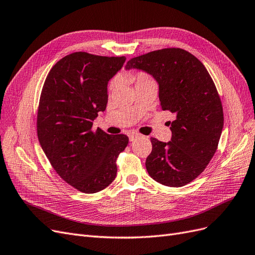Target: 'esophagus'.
Returning a JSON list of instances; mask_svg holds the SVG:
<instances>
[{"instance_id": "1", "label": "esophagus", "mask_w": 255, "mask_h": 255, "mask_svg": "<svg viewBox=\"0 0 255 255\" xmlns=\"http://www.w3.org/2000/svg\"><path fill=\"white\" fill-rule=\"evenodd\" d=\"M139 135L138 134H135V133H131V134H128V138H129V141H134V140L136 138H138Z\"/></svg>"}]
</instances>
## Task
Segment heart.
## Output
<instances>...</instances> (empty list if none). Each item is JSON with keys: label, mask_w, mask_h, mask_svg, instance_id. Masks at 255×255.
Masks as SVG:
<instances>
[{"label": "heart", "mask_w": 255, "mask_h": 255, "mask_svg": "<svg viewBox=\"0 0 255 255\" xmlns=\"http://www.w3.org/2000/svg\"><path fill=\"white\" fill-rule=\"evenodd\" d=\"M130 79L135 82V85L141 83V82H144V81H151L152 80V78L148 75H146L145 73H138L136 75H131ZM112 86H114V82L112 83Z\"/></svg>", "instance_id": "b5f03b06"}]
</instances>
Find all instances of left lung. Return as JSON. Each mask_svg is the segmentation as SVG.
<instances>
[{
  "label": "left lung",
  "mask_w": 255,
  "mask_h": 255,
  "mask_svg": "<svg viewBox=\"0 0 255 255\" xmlns=\"http://www.w3.org/2000/svg\"><path fill=\"white\" fill-rule=\"evenodd\" d=\"M126 69L151 75L159 85L161 109L176 115L170 122L169 142L151 138L152 152L145 160L148 175L163 186H186L212 159L224 128L222 102L211 76L181 48L147 52L130 59Z\"/></svg>",
  "instance_id": "1"
}]
</instances>
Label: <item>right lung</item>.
Masks as SVG:
<instances>
[{"label": "right lung", "instance_id": "obj_1", "mask_svg": "<svg viewBox=\"0 0 255 255\" xmlns=\"http://www.w3.org/2000/svg\"><path fill=\"white\" fill-rule=\"evenodd\" d=\"M126 57L77 51L52 66L44 82L37 129L42 150L59 176L87 194L114 181L116 159L128 137L93 130V121L108 104V83Z\"/></svg>", "mask_w": 255, "mask_h": 255}]
</instances>
